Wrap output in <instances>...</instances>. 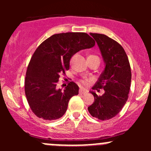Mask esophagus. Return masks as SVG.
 Returning a JSON list of instances; mask_svg holds the SVG:
<instances>
[{"instance_id":"1","label":"esophagus","mask_w":151,"mask_h":151,"mask_svg":"<svg viewBox=\"0 0 151 151\" xmlns=\"http://www.w3.org/2000/svg\"><path fill=\"white\" fill-rule=\"evenodd\" d=\"M87 90L82 89V88L79 89V93H81V94H86V93H87Z\"/></svg>"}]
</instances>
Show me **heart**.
Returning <instances> with one entry per match:
<instances>
[{
    "label": "heart",
    "mask_w": 151,
    "mask_h": 151,
    "mask_svg": "<svg viewBox=\"0 0 151 151\" xmlns=\"http://www.w3.org/2000/svg\"><path fill=\"white\" fill-rule=\"evenodd\" d=\"M90 56H94V55H90ZM91 81H92V79H90V78H84V79H81L80 82L82 85L88 86L91 82Z\"/></svg>",
    "instance_id": "b5f03b06"
}]
</instances>
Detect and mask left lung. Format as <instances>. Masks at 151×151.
I'll use <instances>...</instances> for the list:
<instances>
[{
    "mask_svg": "<svg viewBox=\"0 0 151 151\" xmlns=\"http://www.w3.org/2000/svg\"><path fill=\"white\" fill-rule=\"evenodd\" d=\"M97 43L105 63V69L92 87L102 96L91 91L94 101L88 111L93 117L106 121L116 116L129 98L131 71L127 55L119 43L103 34L90 33Z\"/></svg>",
    "mask_w": 151,
    "mask_h": 151,
    "instance_id": "left-lung-1",
    "label": "left lung"
}]
</instances>
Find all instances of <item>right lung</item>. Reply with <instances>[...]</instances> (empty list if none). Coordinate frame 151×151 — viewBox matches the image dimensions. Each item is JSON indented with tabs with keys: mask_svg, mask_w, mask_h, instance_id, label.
I'll return each mask as SVG.
<instances>
[{
	"mask_svg": "<svg viewBox=\"0 0 151 151\" xmlns=\"http://www.w3.org/2000/svg\"><path fill=\"white\" fill-rule=\"evenodd\" d=\"M94 45L93 38L85 32H66L53 35L38 46L25 79V96L35 115L52 121L65 114L70 99L79 93V86L71 81L64 91L58 89L60 74L70 69L74 54Z\"/></svg>",
	"mask_w": 151,
	"mask_h": 151,
	"instance_id": "1",
	"label": "right lung"
}]
</instances>
